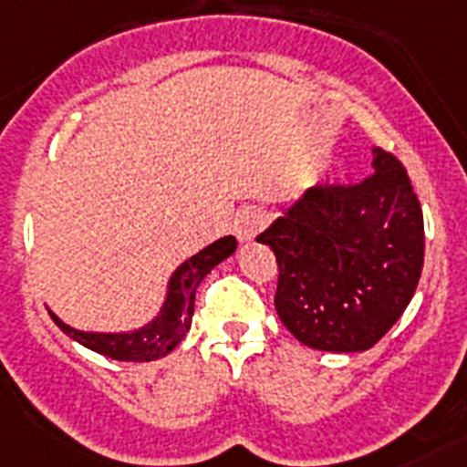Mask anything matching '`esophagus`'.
<instances>
[{"label":"esophagus","mask_w":467,"mask_h":467,"mask_svg":"<svg viewBox=\"0 0 467 467\" xmlns=\"http://www.w3.org/2000/svg\"><path fill=\"white\" fill-rule=\"evenodd\" d=\"M268 225V213L261 208L252 206L240 211L237 221H234V234L240 242H252L256 234Z\"/></svg>","instance_id":"esophagus-1"}]
</instances>
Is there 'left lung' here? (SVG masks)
I'll use <instances>...</instances> for the list:
<instances>
[{
  "label": "left lung",
  "instance_id": "1",
  "mask_svg": "<svg viewBox=\"0 0 467 467\" xmlns=\"http://www.w3.org/2000/svg\"><path fill=\"white\" fill-rule=\"evenodd\" d=\"M374 172L317 184L261 233L278 261L275 312L314 350L359 352L410 305L424 264V218L396 155L377 148Z\"/></svg>",
  "mask_w": 467,
  "mask_h": 467
}]
</instances>
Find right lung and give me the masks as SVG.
<instances>
[{
    "mask_svg": "<svg viewBox=\"0 0 467 467\" xmlns=\"http://www.w3.org/2000/svg\"><path fill=\"white\" fill-rule=\"evenodd\" d=\"M234 249H237V240L234 237H223V240L208 244L206 249H201L192 259L184 261L170 278L168 299H165L161 314L139 331L83 333L64 324L52 312H49V317L69 338L86 345L88 350L100 352L105 358L122 359V362H150V359L165 358L170 350H174L182 343V338L187 336L189 326H192L199 283L211 273V268L225 261Z\"/></svg>",
    "mask_w": 467,
    "mask_h": 467,
    "instance_id": "right-lung-1",
    "label": "right lung"
}]
</instances>
